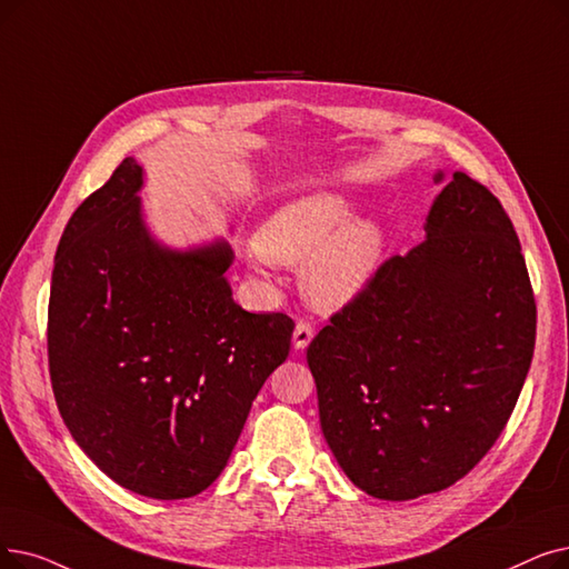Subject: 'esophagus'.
<instances>
[{
    "label": "esophagus",
    "instance_id": "34e87169",
    "mask_svg": "<svg viewBox=\"0 0 569 569\" xmlns=\"http://www.w3.org/2000/svg\"><path fill=\"white\" fill-rule=\"evenodd\" d=\"M311 339H313V326L309 323V320H300V323L295 326V332H292L295 349H307Z\"/></svg>",
    "mask_w": 569,
    "mask_h": 569
}]
</instances>
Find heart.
Segmentation results:
<instances>
[{
	"label": "heart",
	"instance_id": "heart-1",
	"mask_svg": "<svg viewBox=\"0 0 569 569\" xmlns=\"http://www.w3.org/2000/svg\"><path fill=\"white\" fill-rule=\"evenodd\" d=\"M351 218L353 207L341 194H305L260 226L258 260L302 264V290L320 309L349 305L375 279L383 256L381 228Z\"/></svg>",
	"mask_w": 569,
	"mask_h": 569
}]
</instances>
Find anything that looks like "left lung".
I'll list each match as a JSON object with an SVG mask.
<instances>
[{
	"label": "left lung",
	"mask_w": 569,
	"mask_h": 569,
	"mask_svg": "<svg viewBox=\"0 0 569 569\" xmlns=\"http://www.w3.org/2000/svg\"><path fill=\"white\" fill-rule=\"evenodd\" d=\"M535 332L511 220L456 171L426 241L383 260L307 349L320 428L346 477L372 498L413 500L472 472L521 395Z\"/></svg>",
	"instance_id": "8db88e82"
}]
</instances>
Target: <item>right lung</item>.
Instances as JSON below:
<instances>
[{"label":"right lung","instance_id":"add662e5","mask_svg":"<svg viewBox=\"0 0 569 569\" xmlns=\"http://www.w3.org/2000/svg\"><path fill=\"white\" fill-rule=\"evenodd\" d=\"M141 183L126 158L69 218L48 300V372L64 426L107 477L181 500L223 472L295 323L234 305L228 243L177 253L151 239Z\"/></svg>","mask_w":569,"mask_h":569}]
</instances>
